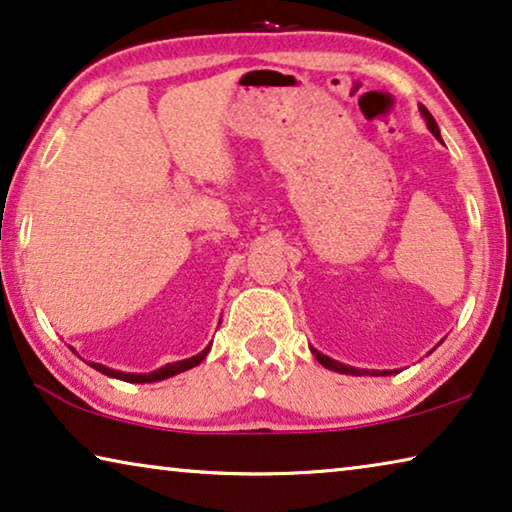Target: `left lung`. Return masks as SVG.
Here are the masks:
<instances>
[{
	"instance_id": "left-lung-1",
	"label": "left lung",
	"mask_w": 512,
	"mask_h": 512,
	"mask_svg": "<svg viewBox=\"0 0 512 512\" xmlns=\"http://www.w3.org/2000/svg\"><path fill=\"white\" fill-rule=\"evenodd\" d=\"M418 110H421L425 124H427V128H430V133H432L434 137H437V140H441L439 126H437V121H434L432 114L427 112L425 105H418ZM310 352L315 354V358H317L319 363L324 365V368H329V370H333V372H340V375H352V377H388V375H398V372H400V370H365V368H354V365H345V363L335 361V358H331V356L317 352L315 347H310Z\"/></svg>"
}]
</instances>
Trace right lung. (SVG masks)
I'll return each instance as SVG.
<instances>
[{
  "label": "right lung",
  "mask_w": 512,
  "mask_h": 512,
  "mask_svg": "<svg viewBox=\"0 0 512 512\" xmlns=\"http://www.w3.org/2000/svg\"><path fill=\"white\" fill-rule=\"evenodd\" d=\"M71 349H73V347H71ZM209 349H211V345L204 347L202 352L197 354V356L183 358V361H177V363H167V365H163V368L149 372V375H142V372H121V370H112V368H108V365H101V363H89V365H91V368H94V370L103 372V375L114 377V379H121V381H128V384H151V381H163V379H167V377H174V375H179V372H186V370H190V368H195V365H200V363L204 361V358H207ZM73 352H75V349H73Z\"/></svg>",
  "instance_id": "add662e5"
}]
</instances>
